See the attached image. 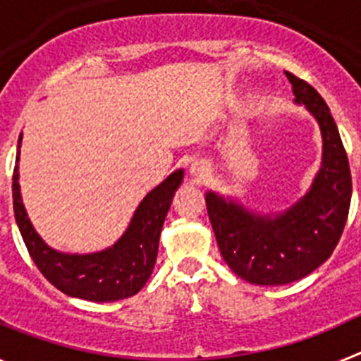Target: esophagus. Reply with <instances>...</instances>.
<instances>
[{
  "instance_id": "1",
  "label": "esophagus",
  "mask_w": 361,
  "mask_h": 361,
  "mask_svg": "<svg viewBox=\"0 0 361 361\" xmlns=\"http://www.w3.org/2000/svg\"><path fill=\"white\" fill-rule=\"evenodd\" d=\"M190 175L193 177V180H197V183H202L204 178L209 175L208 164L202 161H195L193 164L190 166Z\"/></svg>"
}]
</instances>
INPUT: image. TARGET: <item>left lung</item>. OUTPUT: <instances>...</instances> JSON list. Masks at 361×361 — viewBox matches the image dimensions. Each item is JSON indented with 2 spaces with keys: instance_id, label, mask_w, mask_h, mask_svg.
I'll return each instance as SVG.
<instances>
[{
  "instance_id": "left-lung-1",
  "label": "left lung",
  "mask_w": 361,
  "mask_h": 361,
  "mask_svg": "<svg viewBox=\"0 0 361 361\" xmlns=\"http://www.w3.org/2000/svg\"><path fill=\"white\" fill-rule=\"evenodd\" d=\"M295 103L307 108L322 133V164L302 199L279 213H257L209 190L206 208L229 269L257 286L304 279L331 257L349 215L350 170L329 106L309 82L286 72Z\"/></svg>"
}]
</instances>
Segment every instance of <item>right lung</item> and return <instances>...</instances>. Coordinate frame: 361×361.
I'll list each match as a JSON object with an SVG mask.
<instances>
[{"label": "right lung", "instance_id": "add662e5", "mask_svg": "<svg viewBox=\"0 0 361 361\" xmlns=\"http://www.w3.org/2000/svg\"><path fill=\"white\" fill-rule=\"evenodd\" d=\"M18 141L12 197L19 233L32 260L43 276L65 295L90 302H116L137 295L152 276L157 260L159 237L171 206L175 191L183 184L184 170H175L153 188L133 212L126 231L106 250L95 253H65L50 247L34 229L25 209L19 188V148Z\"/></svg>", "mask_w": 361, "mask_h": 361}]
</instances>
